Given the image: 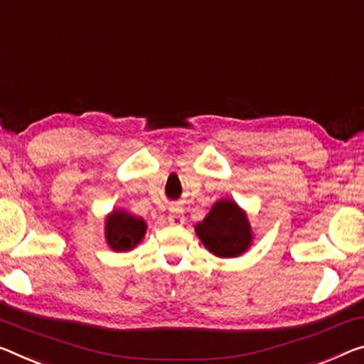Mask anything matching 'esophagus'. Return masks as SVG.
I'll return each mask as SVG.
<instances>
[{
    "mask_svg": "<svg viewBox=\"0 0 364 364\" xmlns=\"http://www.w3.org/2000/svg\"><path fill=\"white\" fill-rule=\"evenodd\" d=\"M168 222L170 225H183L184 223V215L181 207H171L168 213Z\"/></svg>",
    "mask_w": 364,
    "mask_h": 364,
    "instance_id": "esophagus-1",
    "label": "esophagus"
}]
</instances>
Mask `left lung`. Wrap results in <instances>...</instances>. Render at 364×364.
Instances as JSON below:
<instances>
[{"label":"left lung","instance_id":"left-lung-1","mask_svg":"<svg viewBox=\"0 0 364 364\" xmlns=\"http://www.w3.org/2000/svg\"><path fill=\"white\" fill-rule=\"evenodd\" d=\"M196 232L207 250L218 257L243 255L252 238L246 213L228 199L218 200L204 222L196 225Z\"/></svg>","mask_w":364,"mask_h":364}]
</instances>
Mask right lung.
Returning a JSON list of instances; mask_svg holds the SVG:
<instances>
[{
  "label": "right lung",
  "instance_id": "1",
  "mask_svg": "<svg viewBox=\"0 0 364 364\" xmlns=\"http://www.w3.org/2000/svg\"><path fill=\"white\" fill-rule=\"evenodd\" d=\"M146 228L142 218L126 212H113L107 218V241L114 251H129L142 240Z\"/></svg>",
  "mask_w": 364,
  "mask_h": 364
}]
</instances>
